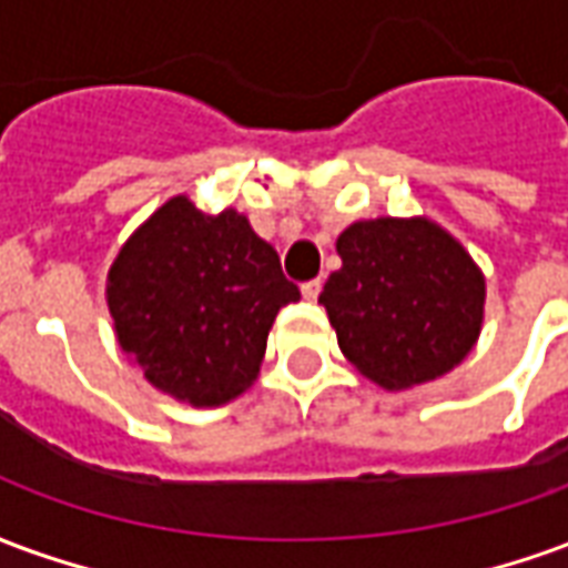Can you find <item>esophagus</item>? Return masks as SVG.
Returning a JSON list of instances; mask_svg holds the SVG:
<instances>
[{
  "mask_svg": "<svg viewBox=\"0 0 568 568\" xmlns=\"http://www.w3.org/2000/svg\"><path fill=\"white\" fill-rule=\"evenodd\" d=\"M301 292H304V297H307V301H316L322 292V280H310V283L301 285Z\"/></svg>",
  "mask_w": 568,
  "mask_h": 568,
  "instance_id": "esophagus-1",
  "label": "esophagus"
}]
</instances>
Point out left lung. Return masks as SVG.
I'll use <instances>...</instances> for the list:
<instances>
[{"label":"left lung","instance_id":"1","mask_svg":"<svg viewBox=\"0 0 568 568\" xmlns=\"http://www.w3.org/2000/svg\"><path fill=\"white\" fill-rule=\"evenodd\" d=\"M341 271L320 304L368 381L410 389L438 381L477 344L487 283L459 240L428 219H368L337 236Z\"/></svg>","mask_w":568,"mask_h":568}]
</instances>
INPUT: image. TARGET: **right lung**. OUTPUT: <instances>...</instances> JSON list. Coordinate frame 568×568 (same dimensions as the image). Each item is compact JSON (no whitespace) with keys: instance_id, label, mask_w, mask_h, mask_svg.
<instances>
[{"instance_id":"1","label":"right lung","mask_w":568,"mask_h":568,"mask_svg":"<svg viewBox=\"0 0 568 568\" xmlns=\"http://www.w3.org/2000/svg\"><path fill=\"white\" fill-rule=\"evenodd\" d=\"M297 297L246 215H206L185 194L136 227L105 285L121 349L154 389L194 407L258 381L273 320Z\"/></svg>"}]
</instances>
